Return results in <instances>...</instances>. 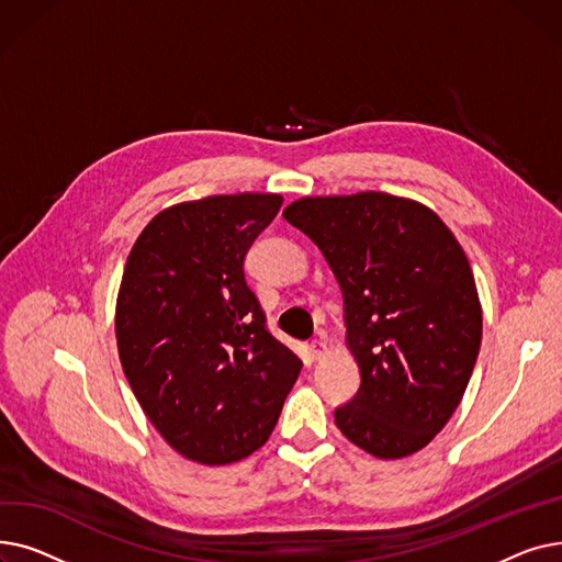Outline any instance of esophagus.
<instances>
[{
    "label": "esophagus",
    "mask_w": 562,
    "mask_h": 562,
    "mask_svg": "<svg viewBox=\"0 0 562 562\" xmlns=\"http://www.w3.org/2000/svg\"><path fill=\"white\" fill-rule=\"evenodd\" d=\"M310 352H312V358L314 360H321L323 356H326V337H318V339H312V344H310Z\"/></svg>",
    "instance_id": "esophagus-1"
}]
</instances>
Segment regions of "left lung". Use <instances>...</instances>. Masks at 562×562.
Masks as SVG:
<instances>
[{
  "label": "left lung",
  "mask_w": 562,
  "mask_h": 562,
  "mask_svg": "<svg viewBox=\"0 0 562 562\" xmlns=\"http://www.w3.org/2000/svg\"><path fill=\"white\" fill-rule=\"evenodd\" d=\"M282 216L318 246L344 296L360 390L335 409L367 453H417L447 426L474 371L483 312L453 232L422 202L380 191L301 198Z\"/></svg>",
  "instance_id": "obj_1"
}]
</instances>
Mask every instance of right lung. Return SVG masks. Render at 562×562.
<instances>
[{
	"instance_id": "right-lung-1",
	"label": "right lung",
	"mask_w": 562,
	"mask_h": 562,
	"mask_svg": "<svg viewBox=\"0 0 562 562\" xmlns=\"http://www.w3.org/2000/svg\"><path fill=\"white\" fill-rule=\"evenodd\" d=\"M278 193L172 204L145 225L117 291L115 339L130 387L168 445L229 464L266 445L303 362L266 328L244 259Z\"/></svg>"
}]
</instances>
